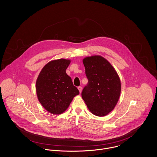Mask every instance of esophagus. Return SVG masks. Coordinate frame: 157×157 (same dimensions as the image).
I'll return each mask as SVG.
<instances>
[{
	"instance_id": "obj_1",
	"label": "esophagus",
	"mask_w": 157,
	"mask_h": 157,
	"mask_svg": "<svg viewBox=\"0 0 157 157\" xmlns=\"http://www.w3.org/2000/svg\"><path fill=\"white\" fill-rule=\"evenodd\" d=\"M78 89L79 90V92L81 93H82V86H78Z\"/></svg>"
}]
</instances>
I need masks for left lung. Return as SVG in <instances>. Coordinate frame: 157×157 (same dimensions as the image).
<instances>
[{
  "label": "left lung",
  "instance_id": "left-lung-1",
  "mask_svg": "<svg viewBox=\"0 0 157 157\" xmlns=\"http://www.w3.org/2000/svg\"><path fill=\"white\" fill-rule=\"evenodd\" d=\"M88 84L82 93L89 110L98 116H105L117 104L121 91L119 77L110 63L101 55L83 59Z\"/></svg>",
  "mask_w": 157,
  "mask_h": 157
}]
</instances>
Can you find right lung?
I'll return each instance as SVG.
<instances>
[{
	"label": "right lung",
	"instance_id": "obj_1",
	"mask_svg": "<svg viewBox=\"0 0 157 157\" xmlns=\"http://www.w3.org/2000/svg\"><path fill=\"white\" fill-rule=\"evenodd\" d=\"M70 63V59L63 58L49 61L43 67L36 82L39 102L53 114L64 112L73 98L79 94V91L66 72Z\"/></svg>",
	"mask_w": 157,
	"mask_h": 157
}]
</instances>
